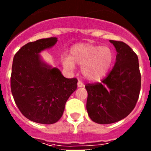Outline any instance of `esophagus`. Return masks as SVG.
I'll list each match as a JSON object with an SVG mask.
<instances>
[{
	"instance_id": "obj_1",
	"label": "esophagus",
	"mask_w": 151,
	"mask_h": 151,
	"mask_svg": "<svg viewBox=\"0 0 151 151\" xmlns=\"http://www.w3.org/2000/svg\"><path fill=\"white\" fill-rule=\"evenodd\" d=\"M77 85H78V88H81V87H82V86H84V84L82 83V82H81V81H78V83H77Z\"/></svg>"
}]
</instances>
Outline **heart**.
<instances>
[{
  "label": "heart",
  "instance_id": "obj_1",
  "mask_svg": "<svg viewBox=\"0 0 151 151\" xmlns=\"http://www.w3.org/2000/svg\"><path fill=\"white\" fill-rule=\"evenodd\" d=\"M114 60V53L108 47L88 43L75 45L70 50V57H63V65L70 71L75 64L82 66V73L86 79L97 81L107 73Z\"/></svg>",
  "mask_w": 151,
  "mask_h": 151
}]
</instances>
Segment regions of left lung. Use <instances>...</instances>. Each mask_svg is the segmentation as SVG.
<instances>
[{"label":"left lung","instance_id":"1","mask_svg":"<svg viewBox=\"0 0 151 151\" xmlns=\"http://www.w3.org/2000/svg\"><path fill=\"white\" fill-rule=\"evenodd\" d=\"M110 41L117 52L115 65L101 82L85 85L88 114L99 124L113 123L125 118L135 106L141 90L137 54L122 41Z\"/></svg>","mask_w":151,"mask_h":151}]
</instances>
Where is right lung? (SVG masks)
Returning <instances> with one entry per match:
<instances>
[{
	"label": "right lung",
	"instance_id": "right-lung-1",
	"mask_svg": "<svg viewBox=\"0 0 151 151\" xmlns=\"http://www.w3.org/2000/svg\"><path fill=\"white\" fill-rule=\"evenodd\" d=\"M57 38H42L22 46L13 57L10 87L22 115L41 124H53L63 116L78 80L66 78L57 68L41 60L39 53L54 46Z\"/></svg>",
	"mask_w": 151,
	"mask_h": 151
}]
</instances>
